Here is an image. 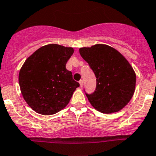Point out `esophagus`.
Instances as JSON below:
<instances>
[{
    "instance_id": "34e87169",
    "label": "esophagus",
    "mask_w": 156,
    "mask_h": 156,
    "mask_svg": "<svg viewBox=\"0 0 156 156\" xmlns=\"http://www.w3.org/2000/svg\"><path fill=\"white\" fill-rule=\"evenodd\" d=\"M79 84L81 87H83V84H84V82H83V80H80L79 81Z\"/></svg>"
}]
</instances>
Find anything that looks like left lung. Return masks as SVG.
<instances>
[{
	"label": "left lung",
	"mask_w": 156,
	"mask_h": 156,
	"mask_svg": "<svg viewBox=\"0 0 156 156\" xmlns=\"http://www.w3.org/2000/svg\"><path fill=\"white\" fill-rule=\"evenodd\" d=\"M97 78L96 90L86 94L94 108L103 113L121 110L133 96L136 73L126 58L114 48L104 44L79 49Z\"/></svg>",
	"instance_id": "8db88e82"
}]
</instances>
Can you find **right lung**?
Listing matches in <instances>:
<instances>
[{"label": "right lung", "mask_w": 156, "mask_h": 156, "mask_svg": "<svg viewBox=\"0 0 156 156\" xmlns=\"http://www.w3.org/2000/svg\"><path fill=\"white\" fill-rule=\"evenodd\" d=\"M74 53L72 47L49 44L27 58L19 73L21 94L36 113L52 115L64 109L79 83L66 65Z\"/></svg>", "instance_id": "1"}]
</instances>
